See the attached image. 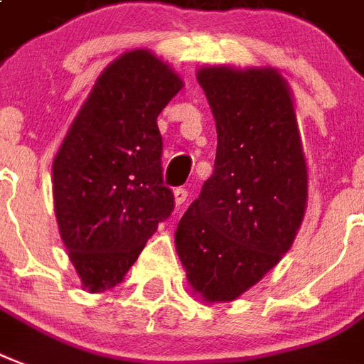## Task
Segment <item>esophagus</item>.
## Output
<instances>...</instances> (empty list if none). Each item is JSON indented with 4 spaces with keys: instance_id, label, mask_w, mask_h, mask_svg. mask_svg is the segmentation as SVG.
<instances>
[{
    "instance_id": "1",
    "label": "esophagus",
    "mask_w": 364,
    "mask_h": 364,
    "mask_svg": "<svg viewBox=\"0 0 364 364\" xmlns=\"http://www.w3.org/2000/svg\"><path fill=\"white\" fill-rule=\"evenodd\" d=\"M186 199H188V190L186 188H176L174 190V203L184 205Z\"/></svg>"
}]
</instances>
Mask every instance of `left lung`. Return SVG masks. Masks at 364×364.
Wrapping results in <instances>:
<instances>
[{
  "instance_id": "1",
  "label": "left lung",
  "mask_w": 364,
  "mask_h": 364,
  "mask_svg": "<svg viewBox=\"0 0 364 364\" xmlns=\"http://www.w3.org/2000/svg\"><path fill=\"white\" fill-rule=\"evenodd\" d=\"M198 82L217 122V157L174 242L193 294L234 301L294 244L307 207V163L276 68L203 67Z\"/></svg>"
}]
</instances>
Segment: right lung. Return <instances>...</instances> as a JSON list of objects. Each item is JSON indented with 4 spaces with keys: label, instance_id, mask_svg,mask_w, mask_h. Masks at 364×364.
Here are the masks:
<instances>
[{
    "label": "right lung",
    "instance_id": "add662e5",
    "mask_svg": "<svg viewBox=\"0 0 364 364\" xmlns=\"http://www.w3.org/2000/svg\"><path fill=\"white\" fill-rule=\"evenodd\" d=\"M182 86L151 51L122 53L95 80L53 159L57 224L90 294L122 282L174 209L157 117Z\"/></svg>",
    "mask_w": 364,
    "mask_h": 364
}]
</instances>
